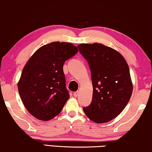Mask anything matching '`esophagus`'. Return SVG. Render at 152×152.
I'll list each match as a JSON object with an SVG mask.
<instances>
[{
	"instance_id": "1",
	"label": "esophagus",
	"mask_w": 152,
	"mask_h": 152,
	"mask_svg": "<svg viewBox=\"0 0 152 152\" xmlns=\"http://www.w3.org/2000/svg\"><path fill=\"white\" fill-rule=\"evenodd\" d=\"M73 95H74L75 97H77L78 95H79V91H76V92H74Z\"/></svg>"
}]
</instances>
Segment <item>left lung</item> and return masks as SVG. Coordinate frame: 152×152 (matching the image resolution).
I'll return each mask as SVG.
<instances>
[{"mask_svg":"<svg viewBox=\"0 0 152 152\" xmlns=\"http://www.w3.org/2000/svg\"><path fill=\"white\" fill-rule=\"evenodd\" d=\"M91 72L93 97L84 113L96 123L109 122L120 115L132 96L129 68L121 54L102 43L78 45Z\"/></svg>","mask_w":152,"mask_h":152,"instance_id":"obj_1","label":"left lung"}]
</instances>
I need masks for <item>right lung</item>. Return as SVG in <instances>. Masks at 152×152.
I'll list each match as a JSON object with an SVG mask.
<instances>
[{"label": "right lung", "mask_w": 152, "mask_h": 152, "mask_svg": "<svg viewBox=\"0 0 152 152\" xmlns=\"http://www.w3.org/2000/svg\"><path fill=\"white\" fill-rule=\"evenodd\" d=\"M77 52L70 43L52 42L39 48L25 65L18 93L24 107L37 119H53L69 99L63 66Z\"/></svg>", "instance_id": "add662e5"}]
</instances>
